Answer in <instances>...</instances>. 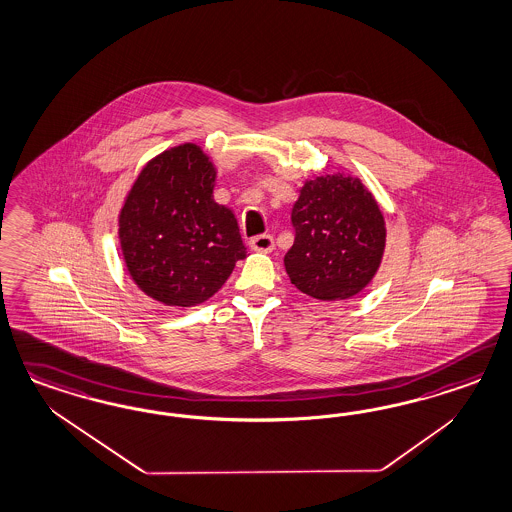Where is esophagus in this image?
<instances>
[{
  "label": "esophagus",
  "instance_id": "1",
  "mask_svg": "<svg viewBox=\"0 0 512 512\" xmlns=\"http://www.w3.org/2000/svg\"><path fill=\"white\" fill-rule=\"evenodd\" d=\"M250 248L254 252H271L275 248V241L271 235H258V237L250 239Z\"/></svg>",
  "mask_w": 512,
  "mask_h": 512
}]
</instances>
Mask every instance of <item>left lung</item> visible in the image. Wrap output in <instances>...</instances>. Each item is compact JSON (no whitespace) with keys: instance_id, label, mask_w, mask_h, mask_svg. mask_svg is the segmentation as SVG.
Wrapping results in <instances>:
<instances>
[{"instance_id":"8db88e82","label":"left lung","mask_w":512,"mask_h":512,"mask_svg":"<svg viewBox=\"0 0 512 512\" xmlns=\"http://www.w3.org/2000/svg\"><path fill=\"white\" fill-rule=\"evenodd\" d=\"M294 245L284 256L292 284L303 294L339 301L360 294L375 277L386 247L377 199L345 173L305 181L292 209Z\"/></svg>"}]
</instances>
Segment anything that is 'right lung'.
I'll return each instance as SVG.
<instances>
[{"label":"right lung","instance_id":"right-lung-1","mask_svg":"<svg viewBox=\"0 0 512 512\" xmlns=\"http://www.w3.org/2000/svg\"><path fill=\"white\" fill-rule=\"evenodd\" d=\"M216 169L194 143L164 150L133 182L118 239L133 282L167 307L215 296L247 258L237 218L213 199Z\"/></svg>","mask_w":512,"mask_h":512}]
</instances>
